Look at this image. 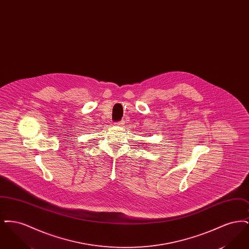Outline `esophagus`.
<instances>
[{
  "instance_id": "34e87169",
  "label": "esophagus",
  "mask_w": 249,
  "mask_h": 249,
  "mask_svg": "<svg viewBox=\"0 0 249 249\" xmlns=\"http://www.w3.org/2000/svg\"><path fill=\"white\" fill-rule=\"evenodd\" d=\"M125 124V122L123 121V120H121V121H118V122H116V125H118V126H123Z\"/></svg>"
}]
</instances>
